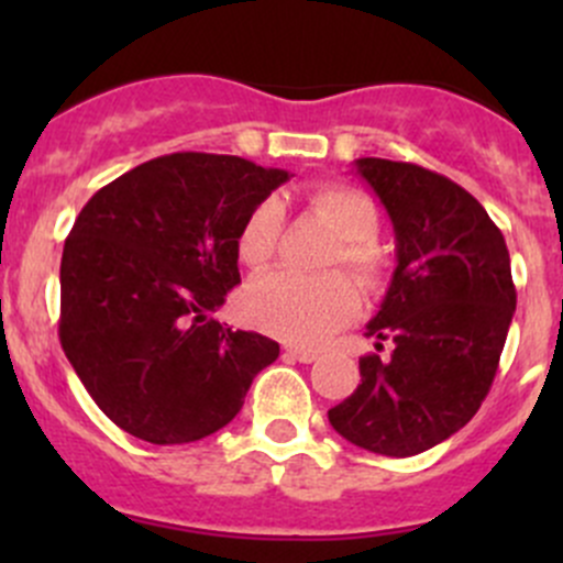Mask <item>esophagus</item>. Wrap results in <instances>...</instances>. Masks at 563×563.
Here are the masks:
<instances>
[{"label": "esophagus", "mask_w": 563, "mask_h": 563, "mask_svg": "<svg viewBox=\"0 0 563 563\" xmlns=\"http://www.w3.org/2000/svg\"><path fill=\"white\" fill-rule=\"evenodd\" d=\"M286 354L291 356V360L305 362V365H310V362L318 360V351H313V349H302V345H286Z\"/></svg>", "instance_id": "34e87169"}]
</instances>
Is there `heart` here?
I'll list each match as a JSON object with an SVG mask.
<instances>
[{"mask_svg":"<svg viewBox=\"0 0 563 563\" xmlns=\"http://www.w3.org/2000/svg\"><path fill=\"white\" fill-rule=\"evenodd\" d=\"M305 203L340 236L329 266H345L356 283L373 288L387 272V255L373 236L378 234V207L367 192L349 185H318L305 192ZM283 214L275 201H261L236 234V253L250 269H261L275 255L280 242ZM360 308L356 286L334 272L327 277H299L291 272H272L258 277L242 294V318L250 327L291 343L313 345L338 332Z\"/></svg>","mask_w":563,"mask_h":563,"instance_id":"heart-1","label":"heart"}]
</instances>
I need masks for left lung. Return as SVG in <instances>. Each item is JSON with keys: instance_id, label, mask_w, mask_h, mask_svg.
<instances>
[{"instance_id": "obj_1", "label": "left lung", "mask_w": 563, "mask_h": 563, "mask_svg": "<svg viewBox=\"0 0 563 563\" xmlns=\"http://www.w3.org/2000/svg\"><path fill=\"white\" fill-rule=\"evenodd\" d=\"M395 229L397 266L382 310L367 323L389 360H360L362 384L329 422L351 444L411 457L457 433L496 378L512 323V266L504 234L479 201L413 163L360 157Z\"/></svg>"}]
</instances>
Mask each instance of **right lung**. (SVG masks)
Here are the masks:
<instances>
[{
  "mask_svg": "<svg viewBox=\"0 0 563 563\" xmlns=\"http://www.w3.org/2000/svg\"><path fill=\"white\" fill-rule=\"evenodd\" d=\"M280 168L174 152L100 187L62 250L59 340L100 411L150 444H190L240 413L280 345L212 313L240 283L236 234Z\"/></svg>",
  "mask_w": 563,
  "mask_h": 563,
  "instance_id": "obj_1",
  "label": "right lung"
}]
</instances>
